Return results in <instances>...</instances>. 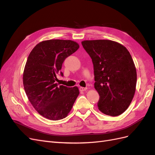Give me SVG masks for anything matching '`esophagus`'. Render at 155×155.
Returning a JSON list of instances; mask_svg holds the SVG:
<instances>
[{
    "instance_id": "1",
    "label": "esophagus",
    "mask_w": 155,
    "mask_h": 155,
    "mask_svg": "<svg viewBox=\"0 0 155 155\" xmlns=\"http://www.w3.org/2000/svg\"><path fill=\"white\" fill-rule=\"evenodd\" d=\"M87 89V87H79V91H85Z\"/></svg>"
}]
</instances>
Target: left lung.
I'll return each mask as SVG.
<instances>
[{"mask_svg": "<svg viewBox=\"0 0 155 155\" xmlns=\"http://www.w3.org/2000/svg\"><path fill=\"white\" fill-rule=\"evenodd\" d=\"M81 44L93 63L94 88L100 96L98 109L111 116L121 114L132 101L137 85V70L129 51L110 40Z\"/></svg>", "mask_w": 155, "mask_h": 155, "instance_id": "8db88e82", "label": "left lung"}]
</instances>
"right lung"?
Returning a JSON list of instances; mask_svg holds the SVG:
<instances>
[{
    "instance_id": "obj_1",
    "label": "right lung",
    "mask_w": 155,
    "mask_h": 155,
    "mask_svg": "<svg viewBox=\"0 0 155 155\" xmlns=\"http://www.w3.org/2000/svg\"><path fill=\"white\" fill-rule=\"evenodd\" d=\"M79 47L70 40L51 39L41 42L30 52L23 73V85L34 109L45 118L59 120L67 117L78 97L77 87L55 83L67 58Z\"/></svg>"
}]
</instances>
